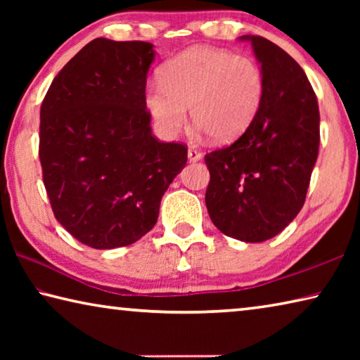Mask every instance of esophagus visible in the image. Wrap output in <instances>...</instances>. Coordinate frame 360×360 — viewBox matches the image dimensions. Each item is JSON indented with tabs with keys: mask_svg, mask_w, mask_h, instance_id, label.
I'll return each instance as SVG.
<instances>
[{
	"mask_svg": "<svg viewBox=\"0 0 360 360\" xmlns=\"http://www.w3.org/2000/svg\"><path fill=\"white\" fill-rule=\"evenodd\" d=\"M187 157H188V160H191V162H198L200 158H202V152L191 148L187 150Z\"/></svg>",
	"mask_w": 360,
	"mask_h": 360,
	"instance_id": "obj_1",
	"label": "esophagus"
}]
</instances>
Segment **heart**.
<instances>
[{
	"instance_id": "b5f03b06",
	"label": "heart",
	"mask_w": 360,
	"mask_h": 360,
	"mask_svg": "<svg viewBox=\"0 0 360 360\" xmlns=\"http://www.w3.org/2000/svg\"><path fill=\"white\" fill-rule=\"evenodd\" d=\"M264 75L255 60L208 46L191 47L163 65L160 82L148 85L144 105L163 136L187 120L216 143H233L252 125L264 100Z\"/></svg>"
}]
</instances>
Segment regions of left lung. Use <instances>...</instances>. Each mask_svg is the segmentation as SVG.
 <instances>
[{
    "instance_id": "1",
    "label": "left lung",
    "mask_w": 360,
    "mask_h": 360,
    "mask_svg": "<svg viewBox=\"0 0 360 360\" xmlns=\"http://www.w3.org/2000/svg\"><path fill=\"white\" fill-rule=\"evenodd\" d=\"M251 41L265 90L257 117L241 138L205 155L211 179L205 202L230 238L260 243L294 221L319 152V108L294 58L262 36Z\"/></svg>"
}]
</instances>
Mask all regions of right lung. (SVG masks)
<instances>
[{
  "label": "right lung",
  "instance_id": "right-lung-1",
  "mask_svg": "<svg viewBox=\"0 0 360 360\" xmlns=\"http://www.w3.org/2000/svg\"><path fill=\"white\" fill-rule=\"evenodd\" d=\"M154 46L96 38L41 105L39 160L53 216L82 245L129 246L154 227L187 146L152 135L144 105Z\"/></svg>",
  "mask_w": 360,
  "mask_h": 360
}]
</instances>
